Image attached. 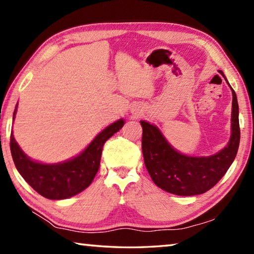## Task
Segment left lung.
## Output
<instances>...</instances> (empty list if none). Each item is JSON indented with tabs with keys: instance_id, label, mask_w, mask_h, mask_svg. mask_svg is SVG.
Masks as SVG:
<instances>
[{
	"instance_id": "1",
	"label": "left lung",
	"mask_w": 254,
	"mask_h": 254,
	"mask_svg": "<svg viewBox=\"0 0 254 254\" xmlns=\"http://www.w3.org/2000/svg\"><path fill=\"white\" fill-rule=\"evenodd\" d=\"M220 72L223 75L221 70ZM223 77L225 78L224 75ZM231 89L233 95L231 137L226 147L213 156L190 157L180 153L171 147L156 126L140 121L143 130L144 165L159 188L179 196L199 195L213 188L226 174L234 161L240 144L238 98L233 88Z\"/></svg>"
}]
</instances>
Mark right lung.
<instances>
[{
	"label": "right lung",
	"instance_id": "1",
	"mask_svg": "<svg viewBox=\"0 0 254 254\" xmlns=\"http://www.w3.org/2000/svg\"><path fill=\"white\" fill-rule=\"evenodd\" d=\"M16 113V106L13 120ZM124 120L112 123L98 133L78 156L59 163H41L30 159L19 147L11 132L10 149L16 169L34 190L48 199H66L83 191L92 184L100 168L103 145L121 130Z\"/></svg>",
	"mask_w": 254,
	"mask_h": 254
}]
</instances>
